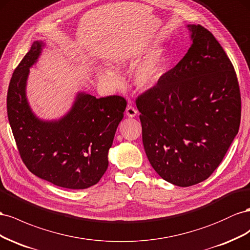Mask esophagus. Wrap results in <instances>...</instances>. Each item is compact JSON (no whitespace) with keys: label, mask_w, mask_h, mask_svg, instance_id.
Segmentation results:
<instances>
[{"label":"esophagus","mask_w":250,"mask_h":250,"mask_svg":"<svg viewBox=\"0 0 250 250\" xmlns=\"http://www.w3.org/2000/svg\"><path fill=\"white\" fill-rule=\"evenodd\" d=\"M125 114H126V116H129V117H135L136 116V114H137V110L134 108V105H132L131 104H129L126 105V109H125Z\"/></svg>","instance_id":"1"}]
</instances>
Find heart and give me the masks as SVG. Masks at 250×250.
I'll use <instances>...</instances> for the list:
<instances>
[{
  "label": "heart",
  "mask_w": 250,
  "mask_h": 250,
  "mask_svg": "<svg viewBox=\"0 0 250 250\" xmlns=\"http://www.w3.org/2000/svg\"><path fill=\"white\" fill-rule=\"evenodd\" d=\"M167 56L163 50H158L146 56L134 70V82L140 89H151L161 81L167 72ZM99 78L112 87H117L120 83L119 75L111 68L99 71Z\"/></svg>",
  "instance_id": "heart-1"
}]
</instances>
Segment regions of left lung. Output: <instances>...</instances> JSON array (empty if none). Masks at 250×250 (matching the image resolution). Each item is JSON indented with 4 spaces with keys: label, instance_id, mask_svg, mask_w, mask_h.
I'll use <instances>...</instances> for the list:
<instances>
[{
    "label": "left lung",
    "instance_id": "left-lung-1",
    "mask_svg": "<svg viewBox=\"0 0 250 250\" xmlns=\"http://www.w3.org/2000/svg\"><path fill=\"white\" fill-rule=\"evenodd\" d=\"M192 44L153 88L136 98L147 159L162 179L187 188L222 162L241 121L236 71L212 33L188 25Z\"/></svg>",
    "mask_w": 250,
    "mask_h": 250
}]
</instances>
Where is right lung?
I'll return each instance as SVG.
<instances>
[{
    "instance_id": "add662e5",
    "label": "right lung",
    "mask_w": 250,
    "mask_h": 250,
    "mask_svg": "<svg viewBox=\"0 0 250 250\" xmlns=\"http://www.w3.org/2000/svg\"><path fill=\"white\" fill-rule=\"evenodd\" d=\"M42 46V42H33L9 83L7 114L13 137L32 174L61 188H88L108 168V152L126 101L118 95L96 98L78 93L66 116L58 121L39 119L28 104L26 83Z\"/></svg>"
}]
</instances>
